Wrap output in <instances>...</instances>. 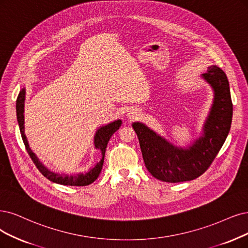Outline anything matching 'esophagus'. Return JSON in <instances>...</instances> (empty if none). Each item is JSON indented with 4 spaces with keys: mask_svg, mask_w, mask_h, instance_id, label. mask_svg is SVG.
Masks as SVG:
<instances>
[{
    "mask_svg": "<svg viewBox=\"0 0 248 248\" xmlns=\"http://www.w3.org/2000/svg\"><path fill=\"white\" fill-rule=\"evenodd\" d=\"M127 115H129V117L131 119H135V118H137V116L139 115V113L137 112V111H133V110H132V111H130L129 113H127Z\"/></svg>",
    "mask_w": 248,
    "mask_h": 248,
    "instance_id": "obj_1",
    "label": "esophagus"
}]
</instances>
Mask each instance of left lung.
Here are the masks:
<instances>
[{
  "label": "left lung",
  "instance_id": "8db88e82",
  "mask_svg": "<svg viewBox=\"0 0 248 248\" xmlns=\"http://www.w3.org/2000/svg\"><path fill=\"white\" fill-rule=\"evenodd\" d=\"M202 78L214 90V102L203 134L188 148L176 147L142 123H134L145 166L157 180L168 183L191 181L209 168L226 141L232 123L233 104L226 73L216 65Z\"/></svg>",
  "mask_w": 248,
  "mask_h": 248
}]
</instances>
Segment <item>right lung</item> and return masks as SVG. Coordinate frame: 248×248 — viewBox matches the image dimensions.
Here are the masks:
<instances>
[{"instance_id": "right-lung-1", "label": "right lung", "mask_w": 248, "mask_h": 248, "mask_svg": "<svg viewBox=\"0 0 248 248\" xmlns=\"http://www.w3.org/2000/svg\"><path fill=\"white\" fill-rule=\"evenodd\" d=\"M24 101H25V89H21L19 92V95L17 97L16 101V113H17V121L18 124H19V129L21 133V137L23 143L25 145V148L27 150V153L30 154V156L35 167L41 171L44 177L50 180L51 182L57 183L60 185H66V186H87L93 183L100 175L101 170L103 167L104 162V156H105V151L109 139L111 138V136L119 129V126L122 125L121 119H117V121L110 123L106 125L101 126L100 129L97 130L95 137H94V144L95 148L99 149L101 151V155H102V158L96 164V166L91 169L89 171L85 173H78V175H60V173L53 172L50 170H48L43 163L39 160V158L35 156V154L31 151L30 148L29 142H27L26 137L24 135Z\"/></svg>"}]
</instances>
